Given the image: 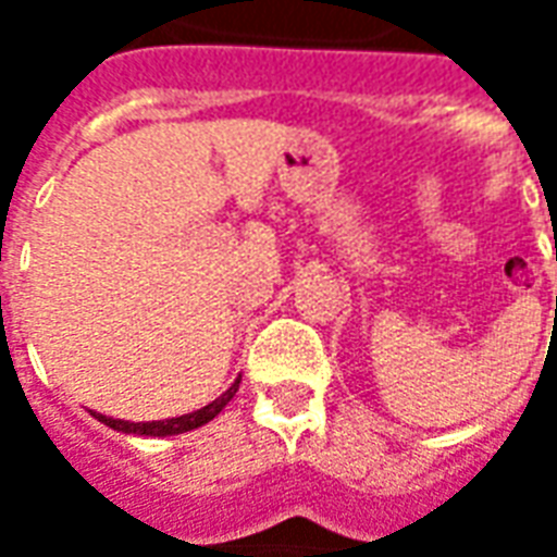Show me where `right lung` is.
I'll return each instance as SVG.
<instances>
[{
  "mask_svg": "<svg viewBox=\"0 0 557 557\" xmlns=\"http://www.w3.org/2000/svg\"><path fill=\"white\" fill-rule=\"evenodd\" d=\"M242 385V379H235V385L218 397L214 403H208L206 409L194 411V414H182V418H170V420H151V423H131V420H119V418H107V414H98L95 411V418L107 423L110 430H119V432H131V435H154V438H163V435H178V432H190L196 426H202L208 420H214L220 411L226 409V403L235 397V391Z\"/></svg>",
  "mask_w": 557,
  "mask_h": 557,
  "instance_id": "add662e5",
  "label": "right lung"
}]
</instances>
